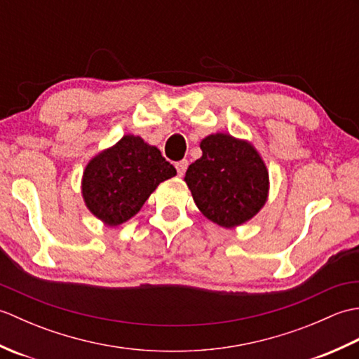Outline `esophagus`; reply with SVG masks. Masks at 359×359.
Masks as SVG:
<instances>
[{"label":"esophagus","instance_id":"1","mask_svg":"<svg viewBox=\"0 0 359 359\" xmlns=\"http://www.w3.org/2000/svg\"><path fill=\"white\" fill-rule=\"evenodd\" d=\"M187 168H188V160H180V162L175 163V170H177V174L180 175V177L185 174Z\"/></svg>","mask_w":359,"mask_h":359}]
</instances>
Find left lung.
Wrapping results in <instances>:
<instances>
[{
    "mask_svg": "<svg viewBox=\"0 0 359 359\" xmlns=\"http://www.w3.org/2000/svg\"><path fill=\"white\" fill-rule=\"evenodd\" d=\"M202 157L188 166L185 182L202 215L224 228L253 219L269 199V170L247 140L224 133L201 142Z\"/></svg>",
    "mask_w": 359,
    "mask_h": 359,
    "instance_id": "obj_1",
    "label": "left lung"
}]
</instances>
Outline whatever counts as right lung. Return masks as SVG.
Segmentation results:
<instances>
[{
  "mask_svg": "<svg viewBox=\"0 0 359 359\" xmlns=\"http://www.w3.org/2000/svg\"><path fill=\"white\" fill-rule=\"evenodd\" d=\"M175 174L156 147L126 134L89 160L81 179L83 201L104 225L117 226L134 217L152 191Z\"/></svg>",
  "mask_w": 359,
  "mask_h": 359,
  "instance_id": "obj_1",
  "label": "right lung"
}]
</instances>
